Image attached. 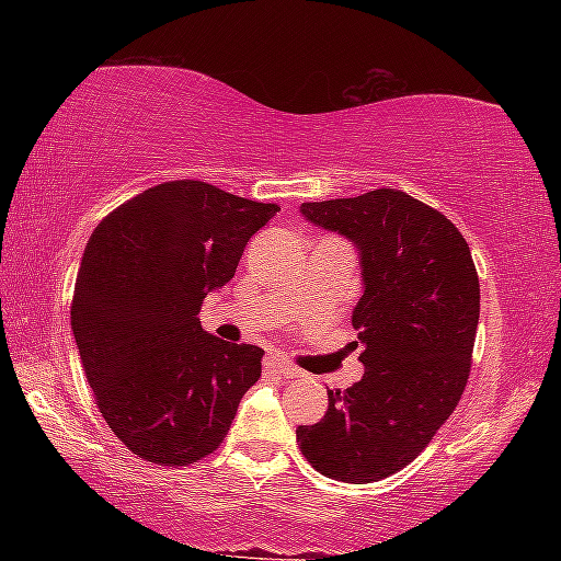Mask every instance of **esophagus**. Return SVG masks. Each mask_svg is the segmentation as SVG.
Here are the masks:
<instances>
[{"label": "esophagus", "instance_id": "obj_1", "mask_svg": "<svg viewBox=\"0 0 561 561\" xmlns=\"http://www.w3.org/2000/svg\"><path fill=\"white\" fill-rule=\"evenodd\" d=\"M267 368L272 374H277L282 378H299V368H294L289 360H282V358H270L267 360Z\"/></svg>", "mask_w": 561, "mask_h": 561}]
</instances>
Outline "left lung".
<instances>
[{
  "label": "left lung",
  "instance_id": "1",
  "mask_svg": "<svg viewBox=\"0 0 561 561\" xmlns=\"http://www.w3.org/2000/svg\"><path fill=\"white\" fill-rule=\"evenodd\" d=\"M314 225L360 252L364 297L354 309L364 376L329 391V411L299 425L311 468L331 480H383L425 450L468 386L480 319L470 247L435 207L393 187L304 203Z\"/></svg>",
  "mask_w": 561,
  "mask_h": 561
}]
</instances>
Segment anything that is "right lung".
I'll list each match as a JSON object with an SVG mask.
<instances>
[{
    "label": "right lung",
    "mask_w": 561,
    "mask_h": 561,
    "mask_svg": "<svg viewBox=\"0 0 561 561\" xmlns=\"http://www.w3.org/2000/svg\"><path fill=\"white\" fill-rule=\"evenodd\" d=\"M279 207L170 180L108 213L76 277L71 329L101 415L138 458L185 468L220 448L264 351L203 329L207 291L234 277Z\"/></svg>",
    "instance_id": "obj_1"
}]
</instances>
